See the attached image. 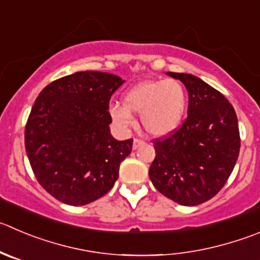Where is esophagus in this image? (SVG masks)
<instances>
[{
	"label": "esophagus",
	"instance_id": "esophagus-1",
	"mask_svg": "<svg viewBox=\"0 0 260 260\" xmlns=\"http://www.w3.org/2000/svg\"><path fill=\"white\" fill-rule=\"evenodd\" d=\"M144 144V142L140 139H134V143H133V149H138V148L140 147V145Z\"/></svg>",
	"mask_w": 260,
	"mask_h": 260
}]
</instances>
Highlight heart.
<instances>
[{"mask_svg":"<svg viewBox=\"0 0 260 260\" xmlns=\"http://www.w3.org/2000/svg\"><path fill=\"white\" fill-rule=\"evenodd\" d=\"M187 108V91L177 79L145 80L122 95V105L113 103L110 115L121 128L135 123L133 115H140L143 128L152 137L170 135L181 125Z\"/></svg>","mask_w":260,"mask_h":260,"instance_id":"heart-1","label":"heart"}]
</instances>
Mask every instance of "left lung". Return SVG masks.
Listing matches in <instances>:
<instances>
[{"label":"left lung","mask_w":260,"mask_h":260,"mask_svg":"<svg viewBox=\"0 0 260 260\" xmlns=\"http://www.w3.org/2000/svg\"><path fill=\"white\" fill-rule=\"evenodd\" d=\"M189 93L187 117L176 132L154 140L149 177L155 189L181 206H198L223 187L240 152L236 112L209 84L190 74L167 73Z\"/></svg>","instance_id":"obj_1"}]
</instances>
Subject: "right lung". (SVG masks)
<instances>
[{
	"instance_id": "obj_1",
	"label": "right lung",
	"mask_w": 260,
	"mask_h": 260,
	"mask_svg": "<svg viewBox=\"0 0 260 260\" xmlns=\"http://www.w3.org/2000/svg\"><path fill=\"white\" fill-rule=\"evenodd\" d=\"M117 75L79 71L39 93L25 126V150L41 186L69 206L107 194L133 139L116 140L108 108L123 84Z\"/></svg>"
}]
</instances>
